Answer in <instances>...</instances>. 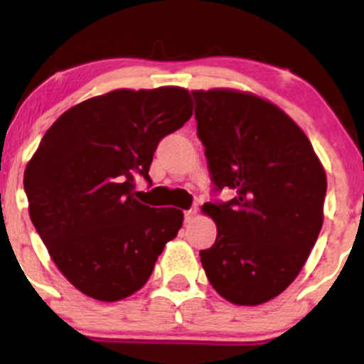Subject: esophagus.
I'll list each match as a JSON object with an SVG mask.
<instances>
[{"mask_svg":"<svg viewBox=\"0 0 364 364\" xmlns=\"http://www.w3.org/2000/svg\"><path fill=\"white\" fill-rule=\"evenodd\" d=\"M196 207H191L190 210H185V223H191V220L195 219V215H196Z\"/></svg>","mask_w":364,"mask_h":364,"instance_id":"34e87169","label":"esophagus"}]
</instances>
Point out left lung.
I'll use <instances>...</instances> for the list:
<instances>
[{
	"label": "left lung",
	"instance_id": "left-lung-1",
	"mask_svg": "<svg viewBox=\"0 0 364 364\" xmlns=\"http://www.w3.org/2000/svg\"><path fill=\"white\" fill-rule=\"evenodd\" d=\"M196 135L214 191L215 243L200 252L212 287L235 304L275 298L298 277L323 224L327 176L310 140L286 112L245 92L193 90Z\"/></svg>",
	"mask_w": 364,
	"mask_h": 364
}]
</instances>
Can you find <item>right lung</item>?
<instances>
[{"mask_svg": "<svg viewBox=\"0 0 364 364\" xmlns=\"http://www.w3.org/2000/svg\"><path fill=\"white\" fill-rule=\"evenodd\" d=\"M179 87L112 90L54 121L27 164L32 224L61 274L99 301H118L149 281L159 255L183 225L178 208L136 200L150 183L159 141L193 114Z\"/></svg>", "mask_w": 364, "mask_h": 364, "instance_id": "add662e5", "label": "right lung"}]
</instances>
